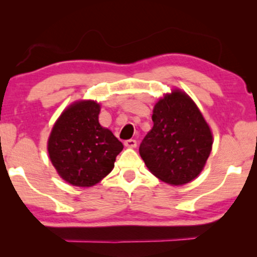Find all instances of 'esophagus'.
<instances>
[{
	"label": "esophagus",
	"mask_w": 257,
	"mask_h": 257,
	"mask_svg": "<svg viewBox=\"0 0 257 257\" xmlns=\"http://www.w3.org/2000/svg\"><path fill=\"white\" fill-rule=\"evenodd\" d=\"M124 146L127 148H132V149H134V148L137 147V142L135 140H128L124 142Z\"/></svg>",
	"instance_id": "esophagus-1"
}]
</instances>
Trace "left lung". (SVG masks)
Returning a JSON list of instances; mask_svg holds the SVG:
<instances>
[{
    "mask_svg": "<svg viewBox=\"0 0 257 257\" xmlns=\"http://www.w3.org/2000/svg\"><path fill=\"white\" fill-rule=\"evenodd\" d=\"M154 125L140 146L147 168L162 182L180 186L196 179L212 151L213 134L189 94L172 88L154 106Z\"/></svg>",
    "mask_w": 257,
    "mask_h": 257,
    "instance_id": "obj_1",
    "label": "left lung"
}]
</instances>
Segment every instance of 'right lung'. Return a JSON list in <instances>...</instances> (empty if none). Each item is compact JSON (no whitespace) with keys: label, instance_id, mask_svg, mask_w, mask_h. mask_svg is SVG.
Masks as SVG:
<instances>
[{"label":"right lung","instance_id":"obj_1","mask_svg":"<svg viewBox=\"0 0 257 257\" xmlns=\"http://www.w3.org/2000/svg\"><path fill=\"white\" fill-rule=\"evenodd\" d=\"M100 110L97 101H74L61 111L50 133V161L58 175L73 186L100 183L123 149L114 134L100 124Z\"/></svg>","mask_w":257,"mask_h":257}]
</instances>
